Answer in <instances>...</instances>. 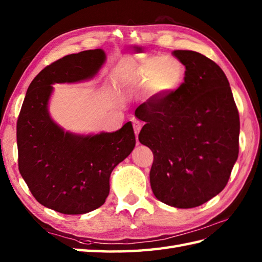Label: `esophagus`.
Returning a JSON list of instances; mask_svg holds the SVG:
<instances>
[{"label":"esophagus","instance_id":"1","mask_svg":"<svg viewBox=\"0 0 262 262\" xmlns=\"http://www.w3.org/2000/svg\"><path fill=\"white\" fill-rule=\"evenodd\" d=\"M133 127H134L135 135H136V137H137V136H138V133H140L141 128H142V122L138 121V120H134V121H133Z\"/></svg>","mask_w":262,"mask_h":262}]
</instances>
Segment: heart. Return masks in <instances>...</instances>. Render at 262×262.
Returning <instances> with one entry per match:
<instances>
[{"label": "heart", "mask_w": 262, "mask_h": 262, "mask_svg": "<svg viewBox=\"0 0 262 262\" xmlns=\"http://www.w3.org/2000/svg\"><path fill=\"white\" fill-rule=\"evenodd\" d=\"M133 74L141 84H147L154 94L168 93L180 84L183 72L176 60L163 56L146 57L132 64Z\"/></svg>", "instance_id": "b5f03b06"}]
</instances>
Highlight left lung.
Returning a JSON list of instances; mask_svg holds the SVG:
<instances>
[{"mask_svg": "<svg viewBox=\"0 0 262 262\" xmlns=\"http://www.w3.org/2000/svg\"><path fill=\"white\" fill-rule=\"evenodd\" d=\"M185 65L180 86L154 94L135 111L138 140L153 152L149 181L160 202L192 208L219 194L238 155L240 117L224 72L192 51H173Z\"/></svg>", "mask_w": 262, "mask_h": 262, "instance_id": "1", "label": "left lung"}]
</instances>
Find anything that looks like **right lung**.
Here are the masks:
<instances>
[{
    "instance_id": "right-lung-1",
    "label": "right lung",
    "mask_w": 262,
    "mask_h": 262,
    "mask_svg": "<svg viewBox=\"0 0 262 262\" xmlns=\"http://www.w3.org/2000/svg\"><path fill=\"white\" fill-rule=\"evenodd\" d=\"M105 60L102 49L71 54L47 65L30 83L16 121L19 171L38 203L66 215L102 206L115 166L135 147L128 121L115 133L74 135L51 119L54 83L91 79Z\"/></svg>"
}]
</instances>
